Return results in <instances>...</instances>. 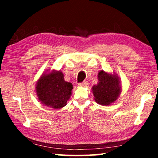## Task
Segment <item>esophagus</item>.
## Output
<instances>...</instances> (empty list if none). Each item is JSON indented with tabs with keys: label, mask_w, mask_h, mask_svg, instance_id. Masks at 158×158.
<instances>
[{
	"label": "esophagus",
	"mask_w": 158,
	"mask_h": 158,
	"mask_svg": "<svg viewBox=\"0 0 158 158\" xmlns=\"http://www.w3.org/2000/svg\"><path fill=\"white\" fill-rule=\"evenodd\" d=\"M88 85H89V83L87 81H83L81 83H79V86H83V87H86L88 86Z\"/></svg>",
	"instance_id": "34e87169"
}]
</instances>
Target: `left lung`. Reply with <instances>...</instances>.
I'll return each instance as SVG.
<instances>
[{
	"mask_svg": "<svg viewBox=\"0 0 158 158\" xmlns=\"http://www.w3.org/2000/svg\"><path fill=\"white\" fill-rule=\"evenodd\" d=\"M98 84L92 88L94 100L101 105H109L114 102L121 92L119 77L101 70L99 72Z\"/></svg>",
	"mask_w": 158,
	"mask_h": 158,
	"instance_id": "obj_1",
	"label": "left lung"
}]
</instances>
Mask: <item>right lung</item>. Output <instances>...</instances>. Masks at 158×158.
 I'll return each instance as SVG.
<instances>
[{
  "label": "right lung",
  "mask_w": 158,
  "mask_h": 158,
  "mask_svg": "<svg viewBox=\"0 0 158 158\" xmlns=\"http://www.w3.org/2000/svg\"><path fill=\"white\" fill-rule=\"evenodd\" d=\"M73 89V84L64 80V75L60 70L43 74L37 81L35 87L40 102L53 109L65 106Z\"/></svg>",
  "instance_id": "add662e5"
}]
</instances>
